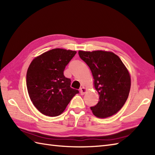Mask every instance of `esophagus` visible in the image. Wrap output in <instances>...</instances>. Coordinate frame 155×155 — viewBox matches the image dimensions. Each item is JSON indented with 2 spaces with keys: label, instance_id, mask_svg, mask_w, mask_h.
<instances>
[{
  "label": "esophagus",
  "instance_id": "34e87169",
  "mask_svg": "<svg viewBox=\"0 0 155 155\" xmlns=\"http://www.w3.org/2000/svg\"><path fill=\"white\" fill-rule=\"evenodd\" d=\"M87 89L85 87H82L81 88V94H82V95H83V94H84L85 93H87Z\"/></svg>",
  "mask_w": 155,
  "mask_h": 155
}]
</instances>
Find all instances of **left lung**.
Returning a JSON list of instances; mask_svg holds the SVG:
<instances>
[{
  "instance_id": "obj_1",
  "label": "left lung",
  "mask_w": 155,
  "mask_h": 155,
  "mask_svg": "<svg viewBox=\"0 0 155 155\" xmlns=\"http://www.w3.org/2000/svg\"><path fill=\"white\" fill-rule=\"evenodd\" d=\"M78 54L89 67L99 95L97 104L91 107L93 114L104 118L117 114L129 94L131 79L128 69L113 52L79 51Z\"/></svg>"
}]
</instances>
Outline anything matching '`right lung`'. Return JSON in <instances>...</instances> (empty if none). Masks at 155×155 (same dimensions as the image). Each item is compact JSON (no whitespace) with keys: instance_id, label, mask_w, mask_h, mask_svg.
Listing matches in <instances>:
<instances>
[{"instance_id":"obj_1","label":"right lung","mask_w":155,"mask_h":155,"mask_svg":"<svg viewBox=\"0 0 155 155\" xmlns=\"http://www.w3.org/2000/svg\"><path fill=\"white\" fill-rule=\"evenodd\" d=\"M77 51L54 48L35 57L27 73V91L32 104L46 116L57 117L65 110L78 90L64 76L66 66Z\"/></svg>"}]
</instances>
